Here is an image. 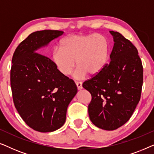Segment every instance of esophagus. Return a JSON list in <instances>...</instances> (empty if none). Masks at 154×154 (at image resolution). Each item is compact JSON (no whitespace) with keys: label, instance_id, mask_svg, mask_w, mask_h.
Returning <instances> with one entry per match:
<instances>
[{"label":"esophagus","instance_id":"1","mask_svg":"<svg viewBox=\"0 0 154 154\" xmlns=\"http://www.w3.org/2000/svg\"><path fill=\"white\" fill-rule=\"evenodd\" d=\"M75 84H76L78 89H79V90L83 89V85H82L81 82H75Z\"/></svg>","mask_w":154,"mask_h":154}]
</instances>
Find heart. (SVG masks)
<instances>
[{
  "mask_svg": "<svg viewBox=\"0 0 154 154\" xmlns=\"http://www.w3.org/2000/svg\"><path fill=\"white\" fill-rule=\"evenodd\" d=\"M60 48L52 52V60L63 75H70L76 64L74 77L81 79L88 73L98 74L107 64L109 48L106 38L100 34L73 35L61 41Z\"/></svg>",
  "mask_w": 154,
  "mask_h": 154,
  "instance_id": "1",
  "label": "heart"
}]
</instances>
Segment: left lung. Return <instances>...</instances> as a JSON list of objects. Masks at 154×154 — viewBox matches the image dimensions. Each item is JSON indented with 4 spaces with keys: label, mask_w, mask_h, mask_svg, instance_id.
Listing matches in <instances>:
<instances>
[{
    "label": "left lung",
    "mask_w": 154,
    "mask_h": 154,
    "mask_svg": "<svg viewBox=\"0 0 154 154\" xmlns=\"http://www.w3.org/2000/svg\"><path fill=\"white\" fill-rule=\"evenodd\" d=\"M113 38L111 62L98 74L83 83L90 92V121L97 127L114 130L130 119L140 102L143 67L138 51L129 40L117 31Z\"/></svg>",
    "instance_id": "1"
}]
</instances>
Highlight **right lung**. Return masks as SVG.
<instances>
[{"label":"right lung","instance_id":"1","mask_svg":"<svg viewBox=\"0 0 154 154\" xmlns=\"http://www.w3.org/2000/svg\"><path fill=\"white\" fill-rule=\"evenodd\" d=\"M64 33L43 30L31 33L14 52L10 71L12 97L20 116L41 132L55 131L66 121L67 107L78 90L40 49Z\"/></svg>","mask_w":154,"mask_h":154}]
</instances>
